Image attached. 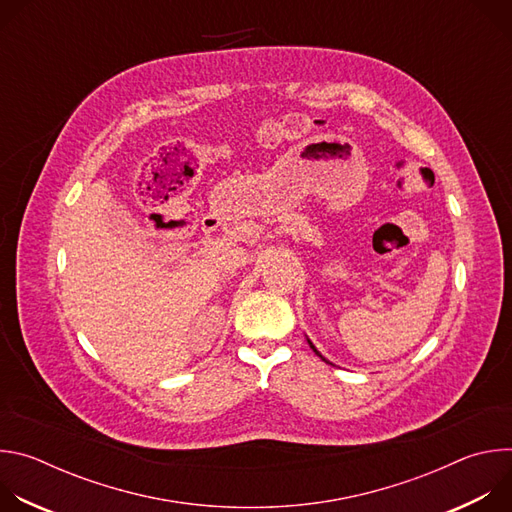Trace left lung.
<instances>
[{"label": "left lung", "instance_id": "left-lung-1", "mask_svg": "<svg viewBox=\"0 0 512 512\" xmlns=\"http://www.w3.org/2000/svg\"><path fill=\"white\" fill-rule=\"evenodd\" d=\"M308 344H310V348H312V350H314V352H316V354H318V356H320V358H322V360H324V362H326V364H332V362H330V360H326V358H324V356H322V354H320V352H318V350H316V346H314V344H312V342H310V340H308Z\"/></svg>", "mask_w": 512, "mask_h": 512}]
</instances>
